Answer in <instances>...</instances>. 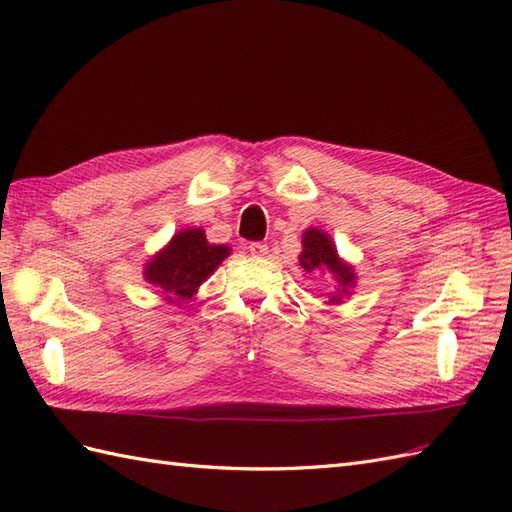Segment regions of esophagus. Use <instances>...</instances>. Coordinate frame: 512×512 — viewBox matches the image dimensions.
<instances>
[{
	"mask_svg": "<svg viewBox=\"0 0 512 512\" xmlns=\"http://www.w3.org/2000/svg\"><path fill=\"white\" fill-rule=\"evenodd\" d=\"M247 250H250V254L254 258H265L269 254V245L256 241V243H250V247H247Z\"/></svg>",
	"mask_w": 512,
	"mask_h": 512,
	"instance_id": "1",
	"label": "esophagus"
}]
</instances>
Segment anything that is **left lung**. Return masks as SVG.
<instances>
[{"label":"left lung","instance_id":"8db88e82","mask_svg":"<svg viewBox=\"0 0 512 512\" xmlns=\"http://www.w3.org/2000/svg\"><path fill=\"white\" fill-rule=\"evenodd\" d=\"M301 245L303 250L299 254V265L305 273H329L337 290L331 292V297L327 301V305H339L344 303L346 297H350L354 286H356V271L346 262L342 256L337 254L335 241L327 235V232L320 228H307L301 237Z\"/></svg>","mask_w":512,"mask_h":512}]
</instances>
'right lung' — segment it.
I'll return each instance as SVG.
<instances>
[{"mask_svg":"<svg viewBox=\"0 0 512 512\" xmlns=\"http://www.w3.org/2000/svg\"><path fill=\"white\" fill-rule=\"evenodd\" d=\"M228 256L230 247L209 243L203 228H183L145 262L143 277L162 290L166 303L183 307Z\"/></svg>","mask_w":512,"mask_h":512,"instance_id":"1","label":"right lung"}]
</instances>
